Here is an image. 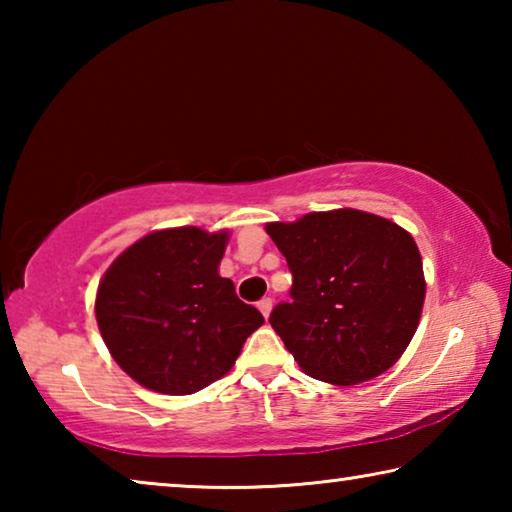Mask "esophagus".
I'll return each mask as SVG.
<instances>
[{
    "mask_svg": "<svg viewBox=\"0 0 512 512\" xmlns=\"http://www.w3.org/2000/svg\"><path fill=\"white\" fill-rule=\"evenodd\" d=\"M257 307H259V311H262V314H264V318H268V316H271V311H273V300H271V298L259 300Z\"/></svg>",
    "mask_w": 512,
    "mask_h": 512,
    "instance_id": "1",
    "label": "esophagus"
}]
</instances>
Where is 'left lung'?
Masks as SVG:
<instances>
[{
  "instance_id": "8db88e82",
  "label": "left lung",
  "mask_w": 512,
  "mask_h": 512,
  "mask_svg": "<svg viewBox=\"0 0 512 512\" xmlns=\"http://www.w3.org/2000/svg\"><path fill=\"white\" fill-rule=\"evenodd\" d=\"M266 232L293 273L291 302L268 320L300 370L354 386L391 368L409 348L427 293L409 232L352 207L266 223Z\"/></svg>"
}]
</instances>
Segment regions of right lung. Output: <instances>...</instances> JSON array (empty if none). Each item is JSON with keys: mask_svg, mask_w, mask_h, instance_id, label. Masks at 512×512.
<instances>
[{"mask_svg": "<svg viewBox=\"0 0 512 512\" xmlns=\"http://www.w3.org/2000/svg\"><path fill=\"white\" fill-rule=\"evenodd\" d=\"M230 232L153 230L103 273L94 314L117 366L164 395H192L228 375L264 316L241 302L219 264Z\"/></svg>", "mask_w": 512, "mask_h": 512, "instance_id": "obj_1", "label": "right lung"}]
</instances>
